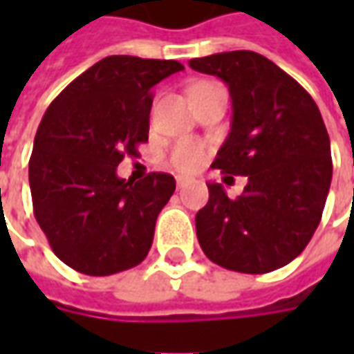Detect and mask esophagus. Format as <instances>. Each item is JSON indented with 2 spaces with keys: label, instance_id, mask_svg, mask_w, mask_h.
Wrapping results in <instances>:
<instances>
[{
  "label": "esophagus",
  "instance_id": "obj_1",
  "mask_svg": "<svg viewBox=\"0 0 354 354\" xmlns=\"http://www.w3.org/2000/svg\"><path fill=\"white\" fill-rule=\"evenodd\" d=\"M192 184V180L189 178H184V176H176V185L178 189H182V187H185V185Z\"/></svg>",
  "mask_w": 354,
  "mask_h": 354
}]
</instances>
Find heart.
Masks as SVG:
<instances>
[{
  "instance_id": "heart-1",
  "label": "heart",
  "mask_w": 354,
  "mask_h": 354,
  "mask_svg": "<svg viewBox=\"0 0 354 354\" xmlns=\"http://www.w3.org/2000/svg\"><path fill=\"white\" fill-rule=\"evenodd\" d=\"M199 85H208V83H199ZM195 85V87H199ZM205 161V147L195 140H182L170 151V165L182 172H193L197 170Z\"/></svg>"
}]
</instances>
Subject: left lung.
<instances>
[{"label": "left lung", "instance_id": "left-lung-1", "mask_svg": "<svg viewBox=\"0 0 354 354\" xmlns=\"http://www.w3.org/2000/svg\"><path fill=\"white\" fill-rule=\"evenodd\" d=\"M189 66L230 87L231 131L212 167L248 176L237 199L208 184L207 207L195 216L201 248L239 273L284 267L311 241L330 192V138L319 108L294 77L252 50L193 58Z\"/></svg>", "mask_w": 354, "mask_h": 354}]
</instances>
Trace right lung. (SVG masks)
<instances>
[{
	"instance_id": "right-lung-1",
	"label": "right lung",
	"mask_w": 354,
	"mask_h": 354,
	"mask_svg": "<svg viewBox=\"0 0 354 354\" xmlns=\"http://www.w3.org/2000/svg\"><path fill=\"white\" fill-rule=\"evenodd\" d=\"M182 70L178 60L106 57L45 111L28 170L34 216L53 252L75 271L106 277L149 252L176 182L165 172L123 180L117 165L147 142L151 88Z\"/></svg>"
}]
</instances>
